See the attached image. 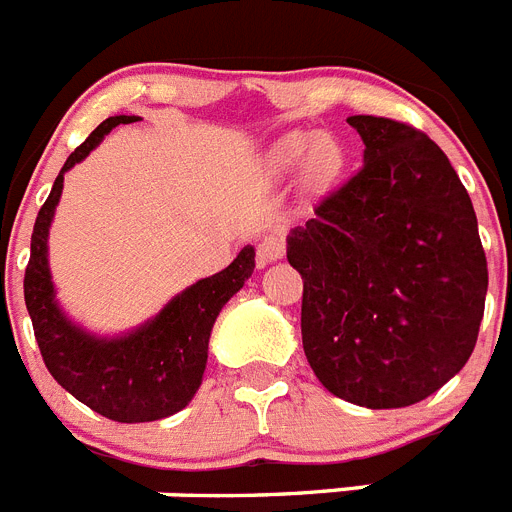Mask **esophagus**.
Wrapping results in <instances>:
<instances>
[{
  "mask_svg": "<svg viewBox=\"0 0 512 512\" xmlns=\"http://www.w3.org/2000/svg\"><path fill=\"white\" fill-rule=\"evenodd\" d=\"M287 251V243H284L282 235H266L264 241L259 243V253H256V259H259V266L271 264V261H279Z\"/></svg>",
  "mask_w": 512,
  "mask_h": 512,
  "instance_id": "1",
  "label": "esophagus"
}]
</instances>
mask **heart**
<instances>
[{
    "mask_svg": "<svg viewBox=\"0 0 512 512\" xmlns=\"http://www.w3.org/2000/svg\"><path fill=\"white\" fill-rule=\"evenodd\" d=\"M302 166L310 187H325L343 169V148L325 133H289L269 151V169L274 174H292Z\"/></svg>",
    "mask_w": 512,
    "mask_h": 512,
    "instance_id": "1",
    "label": "heart"
}]
</instances>
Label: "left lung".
<instances>
[{
    "mask_svg": "<svg viewBox=\"0 0 512 512\" xmlns=\"http://www.w3.org/2000/svg\"><path fill=\"white\" fill-rule=\"evenodd\" d=\"M364 166L289 230L302 346L325 390L408 408L461 372L485 315L487 259L472 200L425 133L354 115Z\"/></svg>",
    "mask_w": 512,
    "mask_h": 512,
    "instance_id": "obj_1",
    "label": "left lung"
}]
</instances>
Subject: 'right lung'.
Masks as SVG:
<instances>
[{
    "instance_id": "obj_1",
    "label": "right lung",
    "mask_w": 512,
    "mask_h": 512,
    "mask_svg": "<svg viewBox=\"0 0 512 512\" xmlns=\"http://www.w3.org/2000/svg\"><path fill=\"white\" fill-rule=\"evenodd\" d=\"M135 120L107 117L66 158L35 220L25 269V305L48 372L76 400L117 423H151L187 408L202 384L212 325L256 266L253 246H243L228 269L182 289L153 318L120 336H97L63 312L48 266V233L63 174L81 164L112 128Z\"/></svg>"
}]
</instances>
